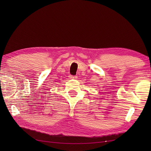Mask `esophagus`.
Here are the masks:
<instances>
[{
  "instance_id": "34e87169",
  "label": "esophagus",
  "mask_w": 151,
  "mask_h": 151,
  "mask_svg": "<svg viewBox=\"0 0 151 151\" xmlns=\"http://www.w3.org/2000/svg\"><path fill=\"white\" fill-rule=\"evenodd\" d=\"M69 78H76V76H73V75H69Z\"/></svg>"
}]
</instances>
